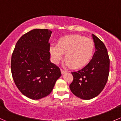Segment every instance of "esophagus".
I'll list each match as a JSON object with an SVG mask.
<instances>
[{
    "mask_svg": "<svg viewBox=\"0 0 121 121\" xmlns=\"http://www.w3.org/2000/svg\"><path fill=\"white\" fill-rule=\"evenodd\" d=\"M61 74L63 75V74H65V73H67V71H66L63 70V69H61Z\"/></svg>",
    "mask_w": 121,
    "mask_h": 121,
    "instance_id": "esophagus-1",
    "label": "esophagus"
}]
</instances>
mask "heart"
<instances>
[{
  "instance_id": "1",
  "label": "heart",
  "mask_w": 121,
  "mask_h": 121,
  "mask_svg": "<svg viewBox=\"0 0 121 121\" xmlns=\"http://www.w3.org/2000/svg\"><path fill=\"white\" fill-rule=\"evenodd\" d=\"M94 43L91 39L79 35H70L58 39L57 45L50 47L54 63H58L65 54L67 66L80 69L91 61L94 52Z\"/></svg>"
}]
</instances>
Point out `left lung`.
Instances as JSON below:
<instances>
[{"instance_id": "obj_1", "label": "left lung", "mask_w": 121, "mask_h": 121, "mask_svg": "<svg viewBox=\"0 0 121 121\" xmlns=\"http://www.w3.org/2000/svg\"><path fill=\"white\" fill-rule=\"evenodd\" d=\"M95 52L92 60L81 70L73 72V81L69 88L76 97L88 100L98 96L108 81L109 58L107 48L102 41L92 35Z\"/></svg>"}]
</instances>
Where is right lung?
I'll list each match as a JSON object with an SVG mask.
<instances>
[{
    "label": "right lung",
    "instance_id": "right-lung-1",
    "mask_svg": "<svg viewBox=\"0 0 121 121\" xmlns=\"http://www.w3.org/2000/svg\"><path fill=\"white\" fill-rule=\"evenodd\" d=\"M52 33L48 29L29 31L19 39L12 54L14 83L24 95L32 99L48 95L61 75L60 68L50 60L48 40Z\"/></svg>",
    "mask_w": 121,
    "mask_h": 121
}]
</instances>
